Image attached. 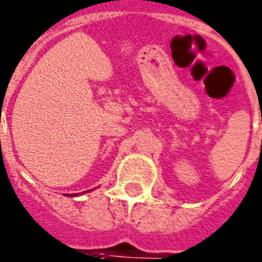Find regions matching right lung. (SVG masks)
Wrapping results in <instances>:
<instances>
[{
  "label": "right lung",
  "instance_id": "obj_1",
  "mask_svg": "<svg viewBox=\"0 0 262 262\" xmlns=\"http://www.w3.org/2000/svg\"><path fill=\"white\" fill-rule=\"evenodd\" d=\"M84 192H89V191H84ZM83 193V192H82ZM70 196H75V193H74V195H70Z\"/></svg>",
  "mask_w": 262,
  "mask_h": 262
}]
</instances>
